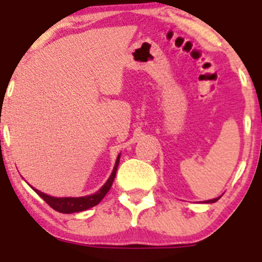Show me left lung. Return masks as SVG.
<instances>
[{
	"instance_id": "1",
	"label": "left lung",
	"mask_w": 262,
	"mask_h": 262,
	"mask_svg": "<svg viewBox=\"0 0 262 262\" xmlns=\"http://www.w3.org/2000/svg\"><path fill=\"white\" fill-rule=\"evenodd\" d=\"M221 196H222V195H221ZM221 196H217V198H212V200H209V201H203L202 203H214V202H216V201L219 200Z\"/></svg>"
}]
</instances>
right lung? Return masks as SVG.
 Here are the masks:
<instances>
[{
    "instance_id": "obj_1",
    "label": "right lung",
    "mask_w": 262,
    "mask_h": 262,
    "mask_svg": "<svg viewBox=\"0 0 262 262\" xmlns=\"http://www.w3.org/2000/svg\"><path fill=\"white\" fill-rule=\"evenodd\" d=\"M119 160H120V154L118 155L117 161H115L114 169H113V172H111L110 177H108L107 181L105 182L101 189L98 191H96L94 194H90V195H84V196H52L48 195L46 193H41L40 190L35 189V187H32L31 189L38 194L39 196H41L48 205L52 207L53 210H56V211L62 212V214H73V212H81L85 211V210L90 209V207H94V206L98 205L101 201L103 200V196L107 194V191L110 190L111 185L114 182L115 174H117V169L118 165H119Z\"/></svg>"
}]
</instances>
